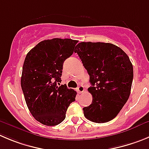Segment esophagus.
<instances>
[{
	"mask_svg": "<svg viewBox=\"0 0 149 149\" xmlns=\"http://www.w3.org/2000/svg\"><path fill=\"white\" fill-rule=\"evenodd\" d=\"M76 90H77V92L79 93H83V92L84 91V88L82 85H79V87L76 88Z\"/></svg>",
	"mask_w": 149,
	"mask_h": 149,
	"instance_id": "34e87169",
	"label": "esophagus"
}]
</instances>
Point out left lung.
Instances as JSON below:
<instances>
[{
    "label": "left lung",
    "instance_id": "obj_1",
    "mask_svg": "<svg viewBox=\"0 0 149 149\" xmlns=\"http://www.w3.org/2000/svg\"><path fill=\"white\" fill-rule=\"evenodd\" d=\"M90 76L88 91L93 98L83 108L85 118L95 123L115 118L129 99L133 80V66L127 54L111 43L81 42L76 46Z\"/></svg>",
    "mask_w": 149,
    "mask_h": 149
}]
</instances>
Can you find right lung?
<instances>
[{"label": "right lung", "instance_id": "add662e5", "mask_svg": "<svg viewBox=\"0 0 149 149\" xmlns=\"http://www.w3.org/2000/svg\"><path fill=\"white\" fill-rule=\"evenodd\" d=\"M78 40L54 38L40 42L27 54L23 66L21 87L29 111L46 126L65 118L76 92L61 83L63 63L74 51ZM59 85H60L59 83Z\"/></svg>", "mask_w": 149, "mask_h": 149}]
</instances>
